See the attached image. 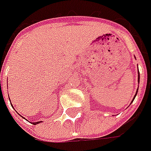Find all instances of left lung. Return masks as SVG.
<instances>
[{
	"instance_id": "left-lung-1",
	"label": "left lung",
	"mask_w": 151,
	"mask_h": 151,
	"mask_svg": "<svg viewBox=\"0 0 151 151\" xmlns=\"http://www.w3.org/2000/svg\"><path fill=\"white\" fill-rule=\"evenodd\" d=\"M138 81L139 82V76H138ZM137 93H138V90H137V92H136V94L134 95V98H133V99H135V97H136V95H137ZM133 99H132V100H133Z\"/></svg>"
}]
</instances>
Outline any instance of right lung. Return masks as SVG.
<instances>
[{"mask_svg": "<svg viewBox=\"0 0 151 151\" xmlns=\"http://www.w3.org/2000/svg\"><path fill=\"white\" fill-rule=\"evenodd\" d=\"M38 123H40V122H33V124H34V125L38 124Z\"/></svg>", "mask_w": 151, "mask_h": 151, "instance_id": "1", "label": "right lung"}]
</instances>
